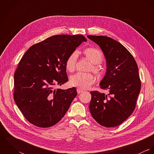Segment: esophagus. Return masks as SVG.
<instances>
[{
    "label": "esophagus",
    "instance_id": "1",
    "mask_svg": "<svg viewBox=\"0 0 154 154\" xmlns=\"http://www.w3.org/2000/svg\"><path fill=\"white\" fill-rule=\"evenodd\" d=\"M76 90H77L78 94H80V93H81V92H83V90H82V89H81L80 88H77Z\"/></svg>",
    "mask_w": 154,
    "mask_h": 154
}]
</instances>
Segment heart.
<instances>
[{
    "label": "heart",
    "mask_w": 154,
    "mask_h": 154,
    "mask_svg": "<svg viewBox=\"0 0 154 154\" xmlns=\"http://www.w3.org/2000/svg\"><path fill=\"white\" fill-rule=\"evenodd\" d=\"M83 53L85 56L92 63L89 70L94 72L97 75L100 76L101 69L98 65L104 59L103 52L95 47H88L84 50ZM78 59V52H72L66 58L65 66L67 70L72 72L75 70ZM95 81L94 76L90 73L78 72L72 75L70 78V84L72 86L80 89H87L92 85Z\"/></svg>",
    "instance_id": "obj_1"
}]
</instances>
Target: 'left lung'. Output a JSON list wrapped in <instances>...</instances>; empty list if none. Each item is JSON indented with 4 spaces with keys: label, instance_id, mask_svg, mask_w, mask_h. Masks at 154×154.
Wrapping results in <instances>:
<instances>
[{
    "label": "left lung",
    "instance_id": "left-lung-1",
    "mask_svg": "<svg viewBox=\"0 0 154 154\" xmlns=\"http://www.w3.org/2000/svg\"><path fill=\"white\" fill-rule=\"evenodd\" d=\"M98 44L106 59L107 72L100 88L106 95L91 91L89 110L93 118L106 128L117 126L132 115L139 94L141 82L137 63L132 54L123 45L103 35H87Z\"/></svg>",
    "mask_w": 154,
    "mask_h": 154
}]
</instances>
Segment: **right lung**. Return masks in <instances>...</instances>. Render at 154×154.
Here are the masks:
<instances>
[{
	"mask_svg": "<svg viewBox=\"0 0 154 154\" xmlns=\"http://www.w3.org/2000/svg\"><path fill=\"white\" fill-rule=\"evenodd\" d=\"M87 39L82 35H57L32 45L14 74V98L31 124L49 128L65 116L77 95L75 87L53 89L68 81L67 57Z\"/></svg>",
	"mask_w": 154,
	"mask_h": 154,
	"instance_id": "right-lung-1",
	"label": "right lung"
}]
</instances>
